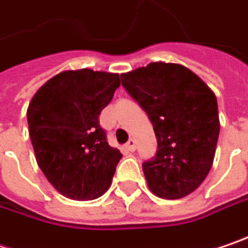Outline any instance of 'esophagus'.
Masks as SVG:
<instances>
[{
  "label": "esophagus",
  "instance_id": "1",
  "mask_svg": "<svg viewBox=\"0 0 248 248\" xmlns=\"http://www.w3.org/2000/svg\"><path fill=\"white\" fill-rule=\"evenodd\" d=\"M126 149H127V152H135V150H136V141H135L133 139H130V140L126 143Z\"/></svg>",
  "mask_w": 248,
  "mask_h": 248
}]
</instances>
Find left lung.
I'll list each match as a JSON object with an SVG mask.
<instances>
[{
    "mask_svg": "<svg viewBox=\"0 0 248 248\" xmlns=\"http://www.w3.org/2000/svg\"><path fill=\"white\" fill-rule=\"evenodd\" d=\"M129 95L149 115L157 153L143 163L149 189L163 199L194 192L211 171L220 122L211 88L189 68L150 63L121 74Z\"/></svg>",
    "mask_w": 248,
    "mask_h": 248,
    "instance_id": "1",
    "label": "left lung"
}]
</instances>
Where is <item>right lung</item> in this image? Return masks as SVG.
Instances as JSON below:
<instances>
[{
  "label": "right lung",
  "mask_w": 248,
  "mask_h": 248,
  "mask_svg": "<svg viewBox=\"0 0 248 248\" xmlns=\"http://www.w3.org/2000/svg\"><path fill=\"white\" fill-rule=\"evenodd\" d=\"M121 85L119 74L67 70L46 81L26 118L37 166L62 195L91 201L110 186L122 158L99 126V113Z\"/></svg>",
  "instance_id": "obj_1"
}]
</instances>
